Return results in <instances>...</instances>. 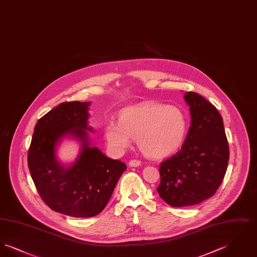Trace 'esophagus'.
Instances as JSON below:
<instances>
[{
    "mask_svg": "<svg viewBox=\"0 0 257 257\" xmlns=\"http://www.w3.org/2000/svg\"><path fill=\"white\" fill-rule=\"evenodd\" d=\"M141 164H142V162L140 160L133 159L129 162L130 167H139V166H141Z\"/></svg>",
    "mask_w": 257,
    "mask_h": 257,
    "instance_id": "esophagus-1",
    "label": "esophagus"
}]
</instances>
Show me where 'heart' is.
<instances>
[{
	"label": "heart",
	"mask_w": 257,
	"mask_h": 257,
	"mask_svg": "<svg viewBox=\"0 0 257 257\" xmlns=\"http://www.w3.org/2000/svg\"><path fill=\"white\" fill-rule=\"evenodd\" d=\"M188 117L176 105L147 102L120 111L118 123L110 121L104 128L108 146L119 154L136 139L140 150L151 158H164L183 145Z\"/></svg>",
	"instance_id": "1"
}]
</instances>
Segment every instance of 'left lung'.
Here are the masks:
<instances>
[{
    "label": "left lung",
    "instance_id": "8db88e82",
    "mask_svg": "<svg viewBox=\"0 0 257 257\" xmlns=\"http://www.w3.org/2000/svg\"><path fill=\"white\" fill-rule=\"evenodd\" d=\"M191 126L181 149L160 164L161 198L173 207L196 205L214 196L223 180L229 147L216 107L189 91Z\"/></svg>",
    "mask_w": 257,
    "mask_h": 257
}]
</instances>
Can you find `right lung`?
<instances>
[{
  "instance_id": "obj_1",
  "label": "right lung",
  "mask_w": 257,
  "mask_h": 257,
  "mask_svg": "<svg viewBox=\"0 0 257 257\" xmlns=\"http://www.w3.org/2000/svg\"><path fill=\"white\" fill-rule=\"evenodd\" d=\"M79 101L61 103L38 119L28 153V166L37 192L52 210L76 217H94L107 205L126 165L89 147L86 130L88 106ZM66 134L82 142V151L64 169L55 159V146Z\"/></svg>"
}]
</instances>
